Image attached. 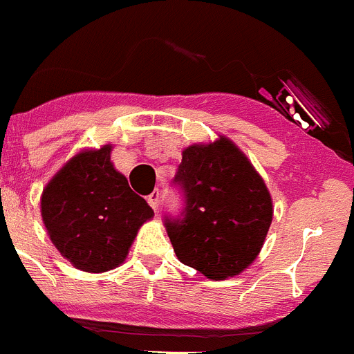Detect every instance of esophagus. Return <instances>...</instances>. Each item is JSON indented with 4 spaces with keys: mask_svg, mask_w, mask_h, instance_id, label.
I'll list each match as a JSON object with an SVG mask.
<instances>
[{
    "mask_svg": "<svg viewBox=\"0 0 354 354\" xmlns=\"http://www.w3.org/2000/svg\"><path fill=\"white\" fill-rule=\"evenodd\" d=\"M159 197H160L159 192H152V194L147 197L149 205H151L154 210H157V207H159Z\"/></svg>",
    "mask_w": 354,
    "mask_h": 354,
    "instance_id": "obj_1",
    "label": "esophagus"
}]
</instances>
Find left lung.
I'll return each mask as SVG.
<instances>
[{"instance_id": "1", "label": "left lung", "mask_w": 354, "mask_h": 354, "mask_svg": "<svg viewBox=\"0 0 354 354\" xmlns=\"http://www.w3.org/2000/svg\"><path fill=\"white\" fill-rule=\"evenodd\" d=\"M174 183L183 192V212L164 224L180 262L217 281L246 269L260 253L274 210L243 152L226 137L190 145Z\"/></svg>"}]
</instances>
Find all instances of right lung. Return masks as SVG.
Here are the masks:
<instances>
[{"label":"right lung","instance_id":"right-lung-1","mask_svg":"<svg viewBox=\"0 0 354 354\" xmlns=\"http://www.w3.org/2000/svg\"><path fill=\"white\" fill-rule=\"evenodd\" d=\"M111 145L82 151L53 176L41 214L58 252L85 272H106L127 259L154 210L111 162Z\"/></svg>","mask_w":354,"mask_h":354}]
</instances>
